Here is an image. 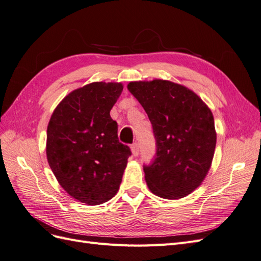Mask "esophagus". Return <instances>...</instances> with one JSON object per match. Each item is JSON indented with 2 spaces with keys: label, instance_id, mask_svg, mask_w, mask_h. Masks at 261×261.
Here are the masks:
<instances>
[{
  "label": "esophagus",
  "instance_id": "esophagus-1",
  "mask_svg": "<svg viewBox=\"0 0 261 261\" xmlns=\"http://www.w3.org/2000/svg\"><path fill=\"white\" fill-rule=\"evenodd\" d=\"M130 149H132V152H133L134 156H137L139 154V145L137 143H134L130 146Z\"/></svg>",
  "mask_w": 261,
  "mask_h": 261
}]
</instances>
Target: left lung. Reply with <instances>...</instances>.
Here are the masks:
<instances>
[{
	"instance_id": "8db88e82",
	"label": "left lung",
	"mask_w": 261,
	"mask_h": 261,
	"mask_svg": "<svg viewBox=\"0 0 261 261\" xmlns=\"http://www.w3.org/2000/svg\"><path fill=\"white\" fill-rule=\"evenodd\" d=\"M127 88L152 124L155 155L144 165L149 189L165 199L183 198L210 169L217 143L212 112L194 91L169 81L132 82Z\"/></svg>"
}]
</instances>
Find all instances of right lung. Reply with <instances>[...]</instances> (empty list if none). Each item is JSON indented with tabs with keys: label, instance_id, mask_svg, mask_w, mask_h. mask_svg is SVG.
I'll use <instances>...</instances> for the list:
<instances>
[{
	"label": "right lung",
	"instance_id": "add662e5",
	"mask_svg": "<svg viewBox=\"0 0 261 261\" xmlns=\"http://www.w3.org/2000/svg\"><path fill=\"white\" fill-rule=\"evenodd\" d=\"M121 83L78 88L54 110L46 130V158L60 185L73 198L94 206L115 196L132 154L120 143L110 111Z\"/></svg>",
	"mask_w": 261,
	"mask_h": 261
}]
</instances>
